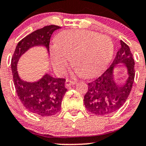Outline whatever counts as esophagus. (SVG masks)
I'll return each mask as SVG.
<instances>
[{"label": "esophagus", "instance_id": "34e87169", "mask_svg": "<svg viewBox=\"0 0 146 146\" xmlns=\"http://www.w3.org/2000/svg\"><path fill=\"white\" fill-rule=\"evenodd\" d=\"M76 84V81H70V80L69 79H66V81H65V86L66 87L70 86L72 85H75Z\"/></svg>", "mask_w": 146, "mask_h": 146}]
</instances>
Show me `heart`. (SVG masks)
I'll list each match as a JSON object with an SVG mask.
<instances>
[{
	"label": "heart",
	"mask_w": 146,
	"mask_h": 146,
	"mask_svg": "<svg viewBox=\"0 0 146 146\" xmlns=\"http://www.w3.org/2000/svg\"><path fill=\"white\" fill-rule=\"evenodd\" d=\"M114 51L111 39L106 35L87 30H66L55 38L50 49L54 69L63 73L72 59L76 74L94 78L109 64Z\"/></svg>",
	"instance_id": "1"
}]
</instances>
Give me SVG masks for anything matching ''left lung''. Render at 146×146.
<instances>
[{
	"instance_id": "obj_1",
	"label": "left lung",
	"mask_w": 146,
	"mask_h": 146,
	"mask_svg": "<svg viewBox=\"0 0 146 146\" xmlns=\"http://www.w3.org/2000/svg\"><path fill=\"white\" fill-rule=\"evenodd\" d=\"M120 48L111 65L96 79L88 84L84 104L88 111L96 115H107L117 111L130 95L135 78V61L130 47L120 40ZM119 63L127 67L129 78L124 84H117L113 77V68Z\"/></svg>"
}]
</instances>
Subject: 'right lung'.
<instances>
[{"label":"right lung","instance_id":"right-lung-1","mask_svg":"<svg viewBox=\"0 0 146 146\" xmlns=\"http://www.w3.org/2000/svg\"><path fill=\"white\" fill-rule=\"evenodd\" d=\"M59 26L49 25L36 30L21 39L16 45L11 58L13 83L19 99L28 111L42 117H49L60 111L61 104L67 88L65 78H55L46 73L39 81H24L17 72L20 57L31 47L41 45L50 51V37Z\"/></svg>","mask_w":146,"mask_h":146}]
</instances>
